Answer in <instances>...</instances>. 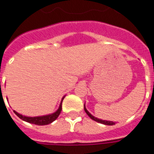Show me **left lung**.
<instances>
[{
  "mask_svg": "<svg viewBox=\"0 0 154 154\" xmlns=\"http://www.w3.org/2000/svg\"><path fill=\"white\" fill-rule=\"evenodd\" d=\"M84 109H85V112L87 113V115H88V116H89L90 118L92 119V120L96 121V122H100V123H103V124L104 125H109V126H112V125H115V122H112V121H106V120H101V119H99L96 118V117H94L93 116H92L91 114L89 113V112H88V110L86 109L85 106L84 105Z\"/></svg>",
  "mask_w": 154,
  "mask_h": 154,
  "instance_id": "1",
  "label": "left lung"
}]
</instances>
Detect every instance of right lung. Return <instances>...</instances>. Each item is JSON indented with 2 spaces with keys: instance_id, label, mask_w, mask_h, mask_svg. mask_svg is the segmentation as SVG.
<instances>
[{
  "instance_id": "right-lung-1",
  "label": "right lung",
  "mask_w": 154,
  "mask_h": 154,
  "mask_svg": "<svg viewBox=\"0 0 154 154\" xmlns=\"http://www.w3.org/2000/svg\"><path fill=\"white\" fill-rule=\"evenodd\" d=\"M64 97L62 98V100H63ZM62 100L61 102V104L59 106V108L57 109V111L54 113L51 114V115H48V116H38V117H26V116H23L20 114L17 113L16 112L13 111L14 113L16 114V116H18L19 118L21 119L22 120L26 121L27 122H30V123H32V124L38 125V126H42V125H47L51 123L52 122L55 120L58 117V116L60 115L61 112H62Z\"/></svg>"
}]
</instances>
